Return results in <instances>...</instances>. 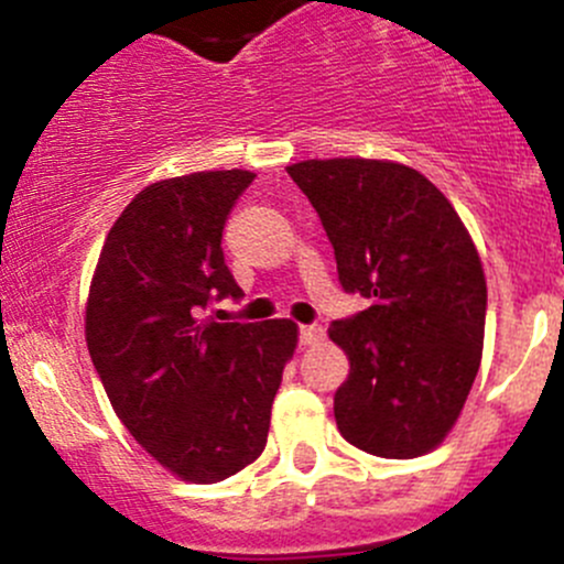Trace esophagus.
Returning <instances> with one entry per match:
<instances>
[{"label":"esophagus","instance_id":"34e87169","mask_svg":"<svg viewBox=\"0 0 564 564\" xmlns=\"http://www.w3.org/2000/svg\"><path fill=\"white\" fill-rule=\"evenodd\" d=\"M324 340V327L322 324H303L300 327V344L303 346H316Z\"/></svg>","mask_w":564,"mask_h":564}]
</instances>
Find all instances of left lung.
<instances>
[{
  "instance_id": "obj_1",
  "label": "left lung",
  "mask_w": 564,
  "mask_h": 564,
  "mask_svg": "<svg viewBox=\"0 0 564 564\" xmlns=\"http://www.w3.org/2000/svg\"><path fill=\"white\" fill-rule=\"evenodd\" d=\"M327 231L344 292L371 300L329 324L349 355L335 423L360 451L417 458L464 409L486 329V278L469 231L434 182L366 158L286 169Z\"/></svg>"
}]
</instances>
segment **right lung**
I'll return each instance as SVG.
<instances>
[{
    "label": "right lung",
    "instance_id": "add662e5",
    "mask_svg": "<svg viewBox=\"0 0 564 564\" xmlns=\"http://www.w3.org/2000/svg\"><path fill=\"white\" fill-rule=\"evenodd\" d=\"M256 174L198 172L144 187L108 231L87 346L113 412L182 480L218 482L261 456L297 324L209 322L242 300L224 226Z\"/></svg>",
    "mask_w": 564,
    "mask_h": 564
}]
</instances>
